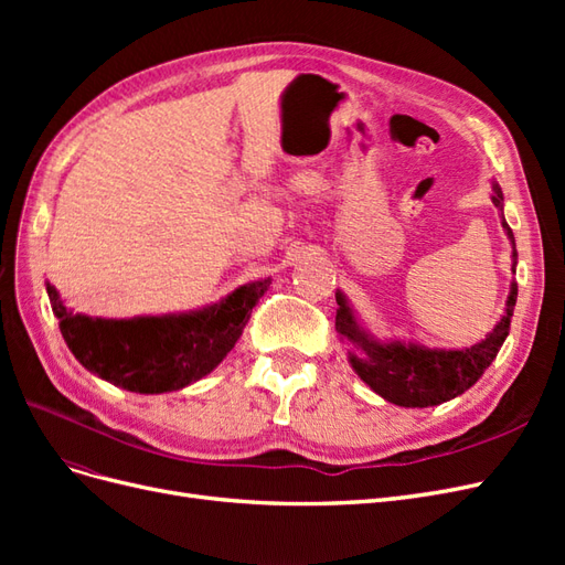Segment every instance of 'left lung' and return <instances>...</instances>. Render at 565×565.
<instances>
[{"label": "left lung", "mask_w": 565, "mask_h": 565, "mask_svg": "<svg viewBox=\"0 0 565 565\" xmlns=\"http://www.w3.org/2000/svg\"><path fill=\"white\" fill-rule=\"evenodd\" d=\"M492 204L502 214V228L507 231L511 259H514L511 268L516 273V241L504 221V195L500 183H492ZM516 297L519 285L511 282L504 316L483 341L469 349H429L415 344V341L374 339L355 320L344 292H337V332L353 347V351H349V363L374 393L401 407H429L461 396L481 380L509 334Z\"/></svg>", "instance_id": "left-lung-1"}]
</instances>
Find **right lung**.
<instances>
[{"label":"right lung","mask_w":565,"mask_h":565,"mask_svg":"<svg viewBox=\"0 0 565 565\" xmlns=\"http://www.w3.org/2000/svg\"><path fill=\"white\" fill-rule=\"evenodd\" d=\"M270 278L237 287L218 303L188 313L106 320L65 309L46 282L67 349L89 372L134 393L179 391L210 374L241 339Z\"/></svg>","instance_id":"add662e5"}]
</instances>
